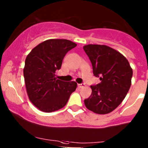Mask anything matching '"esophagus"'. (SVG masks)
<instances>
[{"label": "esophagus", "mask_w": 148, "mask_h": 148, "mask_svg": "<svg viewBox=\"0 0 148 148\" xmlns=\"http://www.w3.org/2000/svg\"><path fill=\"white\" fill-rule=\"evenodd\" d=\"M85 84H78V87L79 88H84L85 87Z\"/></svg>", "instance_id": "obj_1"}]
</instances>
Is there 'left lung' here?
I'll return each instance as SVG.
<instances>
[{
	"label": "left lung",
	"instance_id": "left-lung-1",
	"mask_svg": "<svg viewBox=\"0 0 148 148\" xmlns=\"http://www.w3.org/2000/svg\"><path fill=\"white\" fill-rule=\"evenodd\" d=\"M84 50L91 62L94 76L101 81L90 86L91 95L84 100V104L94 113H110L121 103L129 91L132 68L121 53L108 45L88 44L84 45Z\"/></svg>",
	"mask_w": 148,
	"mask_h": 148
}]
</instances>
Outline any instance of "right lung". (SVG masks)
Instances as JSON below:
<instances>
[{
  "instance_id": "1",
  "label": "right lung",
  "mask_w": 148,
  "mask_h": 148,
  "mask_svg": "<svg viewBox=\"0 0 148 148\" xmlns=\"http://www.w3.org/2000/svg\"><path fill=\"white\" fill-rule=\"evenodd\" d=\"M77 44L66 39H48L34 48L25 60L24 77L28 97L44 112L64 108L77 86L75 82L56 79L64 57Z\"/></svg>"
}]
</instances>
